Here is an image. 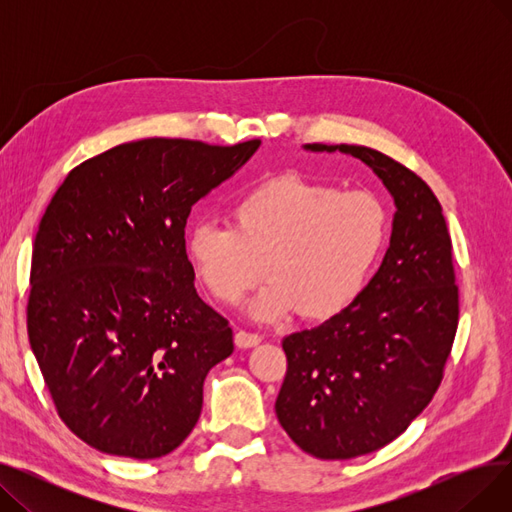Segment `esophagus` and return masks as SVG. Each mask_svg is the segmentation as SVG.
<instances>
[{
    "label": "esophagus",
    "mask_w": 512,
    "mask_h": 512,
    "mask_svg": "<svg viewBox=\"0 0 512 512\" xmlns=\"http://www.w3.org/2000/svg\"><path fill=\"white\" fill-rule=\"evenodd\" d=\"M234 342L238 348H251V346H257L261 342V336L255 334V332H247V330H238L234 334Z\"/></svg>",
    "instance_id": "1"
}]
</instances>
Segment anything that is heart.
I'll return each mask as SVG.
<instances>
[{"label": "heart", "instance_id": "b5f03b06", "mask_svg": "<svg viewBox=\"0 0 512 512\" xmlns=\"http://www.w3.org/2000/svg\"><path fill=\"white\" fill-rule=\"evenodd\" d=\"M388 238V209L369 191H340L284 174L242 195L230 224L197 222L186 230V259L220 305H234L270 278L249 311L276 321L299 311L326 321L365 290Z\"/></svg>", "mask_w": 512, "mask_h": 512}]
</instances>
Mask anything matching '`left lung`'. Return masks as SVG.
Here are the masks:
<instances>
[{"instance_id":"left-lung-1","label":"left lung","mask_w":512,"mask_h":512,"mask_svg":"<svg viewBox=\"0 0 512 512\" xmlns=\"http://www.w3.org/2000/svg\"><path fill=\"white\" fill-rule=\"evenodd\" d=\"M305 149L359 157L396 203L390 247L361 297L282 342L280 425L315 459L344 461L396 440L434 398L459 326V286L442 205L425 180L371 147Z\"/></svg>"}]
</instances>
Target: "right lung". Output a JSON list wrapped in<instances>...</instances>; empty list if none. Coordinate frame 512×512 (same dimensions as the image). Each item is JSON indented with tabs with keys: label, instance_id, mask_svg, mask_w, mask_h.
Masks as SVG:
<instances>
[{
	"label": "right lung",
	"instance_id": "add662e5",
	"mask_svg": "<svg viewBox=\"0 0 512 512\" xmlns=\"http://www.w3.org/2000/svg\"><path fill=\"white\" fill-rule=\"evenodd\" d=\"M261 145L143 139L76 166L33 247L26 330L60 419L99 452L159 459L193 432L232 355L186 259L191 207Z\"/></svg>",
	"mask_w": 512,
	"mask_h": 512
}]
</instances>
